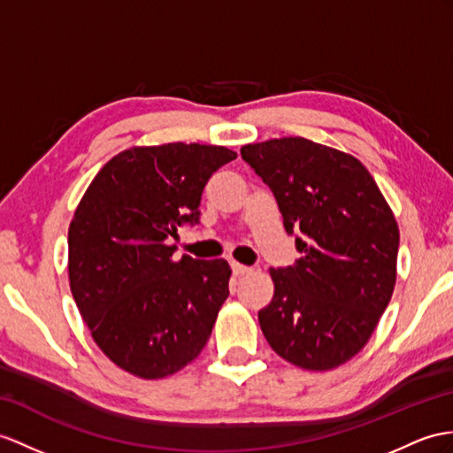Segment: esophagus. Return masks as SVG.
<instances>
[{
  "instance_id": "1",
  "label": "esophagus",
  "mask_w": 453,
  "mask_h": 453,
  "mask_svg": "<svg viewBox=\"0 0 453 453\" xmlns=\"http://www.w3.org/2000/svg\"><path fill=\"white\" fill-rule=\"evenodd\" d=\"M250 271H251V267H248V265H242V263L233 261V273L236 274V277H244V274H248Z\"/></svg>"
}]
</instances>
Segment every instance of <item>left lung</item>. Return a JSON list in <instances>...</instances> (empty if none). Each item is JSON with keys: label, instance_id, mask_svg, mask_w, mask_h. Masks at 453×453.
I'll return each instance as SVG.
<instances>
[{"label": "left lung", "instance_id": "8db88e82", "mask_svg": "<svg viewBox=\"0 0 453 453\" xmlns=\"http://www.w3.org/2000/svg\"><path fill=\"white\" fill-rule=\"evenodd\" d=\"M242 159L269 186L300 259L271 269L259 311L269 346L310 371H328L367 344L395 284L400 233L369 171L305 138L250 143Z\"/></svg>", "mask_w": 453, "mask_h": 453}]
</instances>
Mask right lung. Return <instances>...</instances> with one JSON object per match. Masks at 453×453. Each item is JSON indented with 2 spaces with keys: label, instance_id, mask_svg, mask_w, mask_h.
<instances>
[{
  "label": "right lung",
  "instance_id": "add662e5",
  "mask_svg": "<svg viewBox=\"0 0 453 453\" xmlns=\"http://www.w3.org/2000/svg\"><path fill=\"white\" fill-rule=\"evenodd\" d=\"M233 150L165 143L119 153L96 174L69 228V279L96 344L140 379L188 365L228 297L225 259H173L179 226L200 225L207 180Z\"/></svg>",
  "mask_w": 453,
  "mask_h": 453
}]
</instances>
